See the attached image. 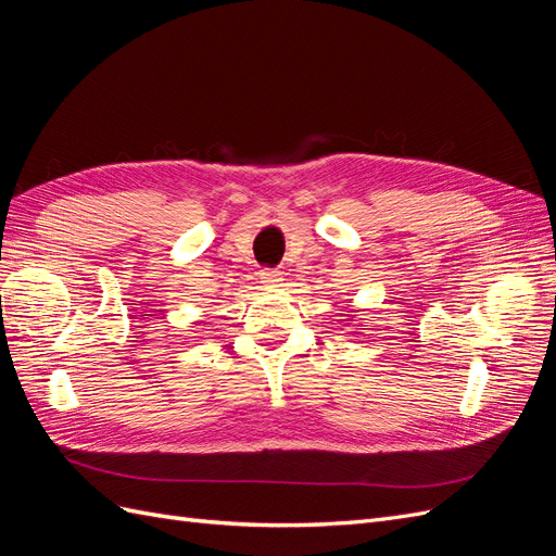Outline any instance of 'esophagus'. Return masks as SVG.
I'll return each mask as SVG.
<instances>
[{"instance_id": "obj_1", "label": "esophagus", "mask_w": 556, "mask_h": 556, "mask_svg": "<svg viewBox=\"0 0 556 556\" xmlns=\"http://www.w3.org/2000/svg\"><path fill=\"white\" fill-rule=\"evenodd\" d=\"M260 280L266 285V288H274V285H278L282 280V274L278 271V268H264V271L260 274Z\"/></svg>"}]
</instances>
